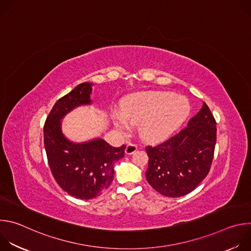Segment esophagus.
Listing matches in <instances>:
<instances>
[{
    "label": "esophagus",
    "instance_id": "34e87169",
    "mask_svg": "<svg viewBox=\"0 0 251 251\" xmlns=\"http://www.w3.org/2000/svg\"><path fill=\"white\" fill-rule=\"evenodd\" d=\"M138 149V146L136 144H134V143H129V144L127 145L126 147V150H125V153L127 155H131L133 154L134 152H136Z\"/></svg>",
    "mask_w": 251,
    "mask_h": 251
}]
</instances>
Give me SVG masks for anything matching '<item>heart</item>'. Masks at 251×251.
<instances>
[{"instance_id": "1", "label": "heart", "mask_w": 251, "mask_h": 251, "mask_svg": "<svg viewBox=\"0 0 251 251\" xmlns=\"http://www.w3.org/2000/svg\"><path fill=\"white\" fill-rule=\"evenodd\" d=\"M189 113L190 103L184 96L171 92H144L124 105L123 113L118 115V126L127 129L129 122H142V136L150 141H159L180 127Z\"/></svg>"}]
</instances>
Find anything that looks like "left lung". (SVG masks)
Instances as JSON below:
<instances>
[{
  "mask_svg": "<svg viewBox=\"0 0 251 251\" xmlns=\"http://www.w3.org/2000/svg\"><path fill=\"white\" fill-rule=\"evenodd\" d=\"M216 142L217 122L203 102L188 126L160 144L146 146L148 183L170 198L191 193L210 170Z\"/></svg>",
  "mask_w": 251,
  "mask_h": 251,
  "instance_id": "8db88e82",
  "label": "left lung"
}]
</instances>
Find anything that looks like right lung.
Returning <instances> with one entry per match:
<instances>
[{
    "label": "right lung",
    "mask_w": 251,
    "mask_h": 251,
    "mask_svg": "<svg viewBox=\"0 0 251 251\" xmlns=\"http://www.w3.org/2000/svg\"><path fill=\"white\" fill-rule=\"evenodd\" d=\"M91 83L77 85L53 105L44 126V140L51 174L68 195L90 200L108 189L114 163L124 157L126 146L115 148L97 139L75 144L61 133L60 119L75 107L90 103Z\"/></svg>",
    "instance_id": "right-lung-1"
}]
</instances>
